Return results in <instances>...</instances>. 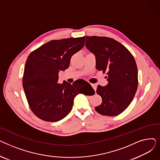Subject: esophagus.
<instances>
[{
	"label": "esophagus",
	"instance_id": "34e87169",
	"mask_svg": "<svg viewBox=\"0 0 160 160\" xmlns=\"http://www.w3.org/2000/svg\"><path fill=\"white\" fill-rule=\"evenodd\" d=\"M91 85L92 87H93V88L94 89V90L96 91V89H97V85L95 84V83H91Z\"/></svg>",
	"mask_w": 160,
	"mask_h": 160
}]
</instances>
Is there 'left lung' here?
I'll return each mask as SVG.
<instances>
[{"label": "left lung", "instance_id": "1", "mask_svg": "<svg viewBox=\"0 0 160 160\" xmlns=\"http://www.w3.org/2000/svg\"><path fill=\"white\" fill-rule=\"evenodd\" d=\"M86 46L96 56L97 69L106 73L108 81L106 87H97L102 102L95 110L102 115H118L128 107L138 89L135 59L124 45L110 38L86 36Z\"/></svg>", "mask_w": 160, "mask_h": 160}]
</instances>
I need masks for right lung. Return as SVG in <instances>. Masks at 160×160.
<instances>
[{"label": "right lung", "instance_id": "1", "mask_svg": "<svg viewBox=\"0 0 160 160\" xmlns=\"http://www.w3.org/2000/svg\"><path fill=\"white\" fill-rule=\"evenodd\" d=\"M84 43L85 36L51 40L29 54L22 86L32 112L41 120L56 122L63 119L71 112L74 97L82 93L76 82L71 84L63 81L60 84L58 81L59 72L68 68L71 57Z\"/></svg>", "mask_w": 160, "mask_h": 160}]
</instances>
